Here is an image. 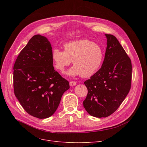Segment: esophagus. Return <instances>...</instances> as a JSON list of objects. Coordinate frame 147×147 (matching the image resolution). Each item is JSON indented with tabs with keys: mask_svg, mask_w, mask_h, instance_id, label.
<instances>
[{
	"mask_svg": "<svg viewBox=\"0 0 147 147\" xmlns=\"http://www.w3.org/2000/svg\"><path fill=\"white\" fill-rule=\"evenodd\" d=\"M76 85V81H70V86L73 87Z\"/></svg>",
	"mask_w": 147,
	"mask_h": 147,
	"instance_id": "esophagus-1",
	"label": "esophagus"
}]
</instances>
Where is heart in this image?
I'll use <instances>...</instances> for the list:
<instances>
[{
	"instance_id": "b5f03b06",
	"label": "heart",
	"mask_w": 147,
	"mask_h": 147,
	"mask_svg": "<svg viewBox=\"0 0 147 147\" xmlns=\"http://www.w3.org/2000/svg\"><path fill=\"white\" fill-rule=\"evenodd\" d=\"M65 51L55 49L52 53L55 67L63 72L73 61V66L67 74L80 75L82 77L92 76L100 67L103 59L102 48L94 42L83 39L70 42L64 45Z\"/></svg>"
}]
</instances>
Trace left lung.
<instances>
[{
  "mask_svg": "<svg viewBox=\"0 0 147 147\" xmlns=\"http://www.w3.org/2000/svg\"><path fill=\"white\" fill-rule=\"evenodd\" d=\"M105 36L107 47L102 67L84 82L88 94L83 106L91 116L99 118L108 117L118 109L131 83L130 57L115 36Z\"/></svg>",
  "mask_w": 147,
  "mask_h": 147,
  "instance_id": "left-lung-1",
  "label": "left lung"
}]
</instances>
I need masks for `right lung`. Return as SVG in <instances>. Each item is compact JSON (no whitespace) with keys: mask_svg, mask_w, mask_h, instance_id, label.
Returning a JSON list of instances; mask_svg holds the SVG:
<instances>
[{"mask_svg":"<svg viewBox=\"0 0 147 147\" xmlns=\"http://www.w3.org/2000/svg\"><path fill=\"white\" fill-rule=\"evenodd\" d=\"M52 47L44 36L35 35L20 52L13 67L14 94L24 109L38 119L56 111L69 82L53 66Z\"/></svg>","mask_w":147,"mask_h":147,"instance_id":"1","label":"right lung"}]
</instances>
